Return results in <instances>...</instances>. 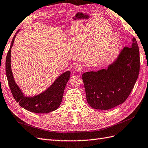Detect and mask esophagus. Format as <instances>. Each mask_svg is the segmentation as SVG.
I'll return each mask as SVG.
<instances>
[{
  "label": "esophagus",
  "mask_w": 148,
  "mask_h": 148,
  "mask_svg": "<svg viewBox=\"0 0 148 148\" xmlns=\"http://www.w3.org/2000/svg\"><path fill=\"white\" fill-rule=\"evenodd\" d=\"M82 68H83V66H82V65L78 64V65H76L75 67V71H77V72H78V71H80L82 70Z\"/></svg>",
  "instance_id": "obj_1"
}]
</instances>
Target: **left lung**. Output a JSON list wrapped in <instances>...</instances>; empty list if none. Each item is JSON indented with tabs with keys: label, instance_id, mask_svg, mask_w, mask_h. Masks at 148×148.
<instances>
[{
	"label": "left lung",
	"instance_id": "8db88e82",
	"mask_svg": "<svg viewBox=\"0 0 148 148\" xmlns=\"http://www.w3.org/2000/svg\"><path fill=\"white\" fill-rule=\"evenodd\" d=\"M140 59L138 43L124 47L117 59L108 67L82 75L87 102L97 110H107L126 101L136 82Z\"/></svg>",
	"mask_w": 148,
	"mask_h": 148
}]
</instances>
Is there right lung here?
<instances>
[{
	"label": "right lung",
	"instance_id": "1",
	"mask_svg": "<svg viewBox=\"0 0 148 148\" xmlns=\"http://www.w3.org/2000/svg\"><path fill=\"white\" fill-rule=\"evenodd\" d=\"M15 37L16 35H14L12 40L5 62V71L8 83L14 99L21 107L32 113H48L56 110L62 103L65 86L70 79V71H67L60 75L52 85L43 93L33 97H25L15 82L11 70L10 50L14 44Z\"/></svg>",
	"mask_w": 148,
	"mask_h": 148
}]
</instances>
